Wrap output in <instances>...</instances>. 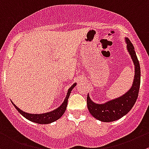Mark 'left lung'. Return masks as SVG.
I'll use <instances>...</instances> for the list:
<instances>
[{"label": "left lung", "mask_w": 149, "mask_h": 149, "mask_svg": "<svg viewBox=\"0 0 149 149\" xmlns=\"http://www.w3.org/2000/svg\"><path fill=\"white\" fill-rule=\"evenodd\" d=\"M127 48L134 65V77L132 87L121 97L107 102L104 104L94 103L87 96V106L91 114L103 122H111L127 115L132 108L138 97L141 84V67L134 48L128 38H125Z\"/></svg>", "instance_id": "obj_1"}]
</instances>
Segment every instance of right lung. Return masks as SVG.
<instances>
[{"mask_svg":"<svg viewBox=\"0 0 149 149\" xmlns=\"http://www.w3.org/2000/svg\"><path fill=\"white\" fill-rule=\"evenodd\" d=\"M77 85V83H74L72 86L69 88L68 90L67 93H66V96L65 97V100L63 101V102L62 103L61 105L59 106L58 108L55 109L54 110H52L50 112H48V113H41V114H31V113H25V112L22 111V110L19 108V107H17L13 102V105L15 106V108L18 110L19 113H20L22 116H23L25 118H27L28 120L31 121H33L34 123H37V124H50V123L54 122L56 120L59 119V118L61 117L63 115V113L66 111V107H67V103H68V99L69 97V95H70L71 91H72V89L75 87V86Z\"/></svg>","mask_w":149,"mask_h":149,"instance_id":"obj_1","label":"right lung"}]
</instances>
